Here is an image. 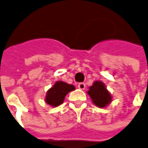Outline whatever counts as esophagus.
Segmentation results:
<instances>
[{
  "instance_id": "34e87169",
  "label": "esophagus",
  "mask_w": 148,
  "mask_h": 148,
  "mask_svg": "<svg viewBox=\"0 0 148 148\" xmlns=\"http://www.w3.org/2000/svg\"><path fill=\"white\" fill-rule=\"evenodd\" d=\"M77 87L80 89V90H85V88H86V84H85L84 82H81V83H79V84L77 85Z\"/></svg>"
}]
</instances>
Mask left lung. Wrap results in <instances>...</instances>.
<instances>
[{"label":"left lung","instance_id":"1","mask_svg":"<svg viewBox=\"0 0 148 148\" xmlns=\"http://www.w3.org/2000/svg\"><path fill=\"white\" fill-rule=\"evenodd\" d=\"M87 94L90 97L93 103L99 108L107 106L112 101V96L106 89V85L102 81H95L89 87Z\"/></svg>","mask_w":148,"mask_h":148}]
</instances>
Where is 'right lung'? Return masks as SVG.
Here are the masks:
<instances>
[{
    "label": "right lung",
    "mask_w": 148,
    "mask_h": 148,
    "mask_svg": "<svg viewBox=\"0 0 148 148\" xmlns=\"http://www.w3.org/2000/svg\"><path fill=\"white\" fill-rule=\"evenodd\" d=\"M74 90L75 86L74 85L68 84L62 81H57L46 92L45 102L52 107L58 106L63 103L67 94Z\"/></svg>",
    "instance_id": "add662e5"
}]
</instances>
